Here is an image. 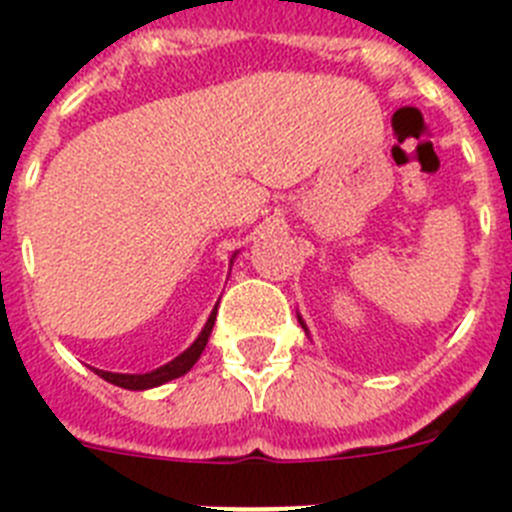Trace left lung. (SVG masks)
Returning a JSON list of instances; mask_svg holds the SVG:
<instances>
[{
  "instance_id": "8db88e82",
  "label": "left lung",
  "mask_w": 512,
  "mask_h": 512,
  "mask_svg": "<svg viewBox=\"0 0 512 512\" xmlns=\"http://www.w3.org/2000/svg\"><path fill=\"white\" fill-rule=\"evenodd\" d=\"M297 318H300V315H297ZM300 325H302V328H305V323H302V318H300ZM307 330V328H305Z\"/></svg>"
}]
</instances>
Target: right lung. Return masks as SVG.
Wrapping results in <instances>:
<instances>
[{
	"label": "right lung",
	"mask_w": 512,
	"mask_h": 512,
	"mask_svg": "<svg viewBox=\"0 0 512 512\" xmlns=\"http://www.w3.org/2000/svg\"><path fill=\"white\" fill-rule=\"evenodd\" d=\"M233 259H235V253H233ZM233 259H230V261H233ZM215 315H217V305H215V310H212L210 318H207L205 328H202V333L197 336V341H194L192 346L184 351V354H179L174 361H169V364L158 366V369H153V372H148V374H115V372H102V369H94V372H97L99 377L104 379V382L117 384V387H122V390H151V387H158V384H166V382H171V379L182 377V374H187L189 369L197 364V359H200L202 351H205L207 338H210L212 325H215Z\"/></svg>",
	"instance_id": "1"
}]
</instances>
